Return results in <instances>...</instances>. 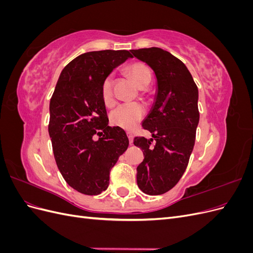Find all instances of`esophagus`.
Wrapping results in <instances>:
<instances>
[{"label": "esophagus", "instance_id": "34e87169", "mask_svg": "<svg viewBox=\"0 0 253 253\" xmlns=\"http://www.w3.org/2000/svg\"><path fill=\"white\" fill-rule=\"evenodd\" d=\"M127 137H128V141H129V144H133V139H134L133 135H132L131 133H127Z\"/></svg>", "mask_w": 253, "mask_h": 253}]
</instances>
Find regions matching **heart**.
I'll use <instances>...</instances> for the list:
<instances>
[{
    "label": "heart",
    "instance_id": "b5f03b06",
    "mask_svg": "<svg viewBox=\"0 0 253 253\" xmlns=\"http://www.w3.org/2000/svg\"><path fill=\"white\" fill-rule=\"evenodd\" d=\"M126 72L139 88H145L152 81V73L148 65L141 62L129 64ZM101 98L105 106H112L115 103L113 93V76L105 77L101 84ZM144 115L143 106L139 103H124L117 106L110 114V121L115 126L121 127L126 131H132Z\"/></svg>",
    "mask_w": 253,
    "mask_h": 253
}]
</instances>
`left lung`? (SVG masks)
Wrapping results in <instances>:
<instances>
[{
  "instance_id": "1",
  "label": "left lung",
  "mask_w": 253,
  "mask_h": 253,
  "mask_svg": "<svg viewBox=\"0 0 253 253\" xmlns=\"http://www.w3.org/2000/svg\"><path fill=\"white\" fill-rule=\"evenodd\" d=\"M131 52L152 68L157 85L152 109L142 121L152 138L134 139L144 156L137 167V185L145 194L160 195L171 190L187 169L200 121L198 89L187 66L169 51L151 47Z\"/></svg>"
}]
</instances>
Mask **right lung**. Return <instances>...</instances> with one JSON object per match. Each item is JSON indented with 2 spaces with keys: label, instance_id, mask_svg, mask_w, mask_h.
I'll return each mask as SVG.
<instances>
[{
  "label": "right lung",
  "instance_id": "add662e5",
  "mask_svg": "<svg viewBox=\"0 0 253 253\" xmlns=\"http://www.w3.org/2000/svg\"><path fill=\"white\" fill-rule=\"evenodd\" d=\"M128 58L133 56L127 50L82 53L63 68L51 96L53 156L67 185L82 194L98 195L108 189L110 171L128 147L124 129L109 126L101 98L104 78ZM95 133L98 141L92 139Z\"/></svg>",
  "mask_w": 253,
  "mask_h": 253
}]
</instances>
